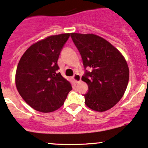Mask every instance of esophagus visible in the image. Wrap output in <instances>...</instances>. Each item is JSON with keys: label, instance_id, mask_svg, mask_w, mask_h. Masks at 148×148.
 I'll return each mask as SVG.
<instances>
[{"label": "esophagus", "instance_id": "1", "mask_svg": "<svg viewBox=\"0 0 148 148\" xmlns=\"http://www.w3.org/2000/svg\"><path fill=\"white\" fill-rule=\"evenodd\" d=\"M72 78H73V80H74L76 83H78L81 80V77L79 74H75L74 76H73Z\"/></svg>", "mask_w": 148, "mask_h": 148}]
</instances>
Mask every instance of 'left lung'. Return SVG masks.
<instances>
[{
  "label": "left lung",
  "mask_w": 148,
  "mask_h": 148,
  "mask_svg": "<svg viewBox=\"0 0 148 148\" xmlns=\"http://www.w3.org/2000/svg\"><path fill=\"white\" fill-rule=\"evenodd\" d=\"M70 34L85 69L82 79L88 88L84 95L86 105L95 111H106L121 100L127 87L129 69L126 61L119 50L98 36Z\"/></svg>",
  "instance_id": "left-lung-1"
}]
</instances>
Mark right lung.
<instances>
[{"instance_id": "add662e5", "label": "right lung", "mask_w": 148, "mask_h": 148, "mask_svg": "<svg viewBox=\"0 0 148 148\" xmlns=\"http://www.w3.org/2000/svg\"><path fill=\"white\" fill-rule=\"evenodd\" d=\"M69 34L51 36L26 50L17 65L15 84L19 95L29 106L51 112L64 103L72 88L58 72V60Z\"/></svg>"}]
</instances>
